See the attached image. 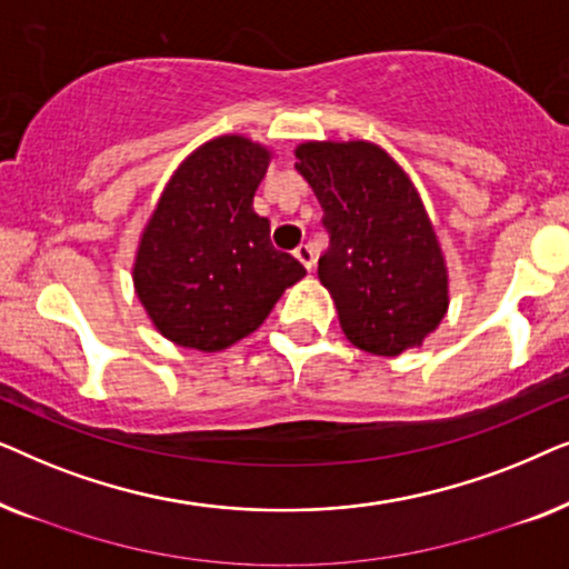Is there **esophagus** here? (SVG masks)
Instances as JSON below:
<instances>
[{
    "mask_svg": "<svg viewBox=\"0 0 569 569\" xmlns=\"http://www.w3.org/2000/svg\"><path fill=\"white\" fill-rule=\"evenodd\" d=\"M295 259H298L308 271H313L316 253H313V248H310L308 243H300L298 248H295Z\"/></svg>",
    "mask_w": 569,
    "mask_h": 569,
    "instance_id": "34e87169",
    "label": "esophagus"
}]
</instances>
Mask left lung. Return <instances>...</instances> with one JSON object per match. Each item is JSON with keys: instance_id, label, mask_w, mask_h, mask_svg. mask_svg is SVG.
Wrapping results in <instances>:
<instances>
[{"instance_id": "left-lung-1", "label": "left lung", "mask_w": 569, "mask_h": 569, "mask_svg": "<svg viewBox=\"0 0 569 569\" xmlns=\"http://www.w3.org/2000/svg\"><path fill=\"white\" fill-rule=\"evenodd\" d=\"M295 158L323 209L329 248L318 279L345 337L378 357L422 347L450 300L442 248L415 183L365 139L302 142Z\"/></svg>"}]
</instances>
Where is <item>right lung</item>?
Here are the masks:
<instances>
[{
  "instance_id": "1",
  "label": "right lung",
  "mask_w": 569,
  "mask_h": 569,
  "mask_svg": "<svg viewBox=\"0 0 569 569\" xmlns=\"http://www.w3.org/2000/svg\"><path fill=\"white\" fill-rule=\"evenodd\" d=\"M271 150L248 137L209 139L186 158L139 238L134 290L162 337L220 352L267 321L287 287L306 277L277 251L253 212Z\"/></svg>"
}]
</instances>
